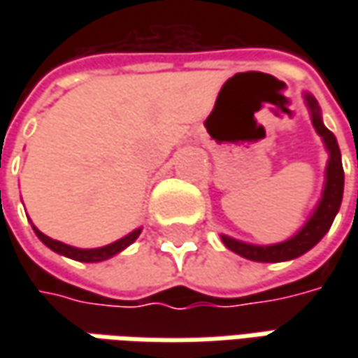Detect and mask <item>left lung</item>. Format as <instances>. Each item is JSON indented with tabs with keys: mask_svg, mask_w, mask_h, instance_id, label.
<instances>
[{
	"mask_svg": "<svg viewBox=\"0 0 358 358\" xmlns=\"http://www.w3.org/2000/svg\"><path fill=\"white\" fill-rule=\"evenodd\" d=\"M305 99H307V105H309L310 121H313L317 133L323 137L324 145L329 149V165H327V183H324L323 199L319 203V207L315 209L313 217L307 221V225L301 229L295 237H291L285 243H279V245L259 247V245L241 243V241H235L223 235L221 239L229 249L233 253L245 257V259L259 261V263H279V261H289V259L301 257L323 239L324 233L333 225L335 215H337L338 207H341L343 187H345V171H343V161H341L337 137L323 125L321 109H319L317 99L313 95H305Z\"/></svg>",
	"mask_w": 358,
	"mask_h": 358,
	"instance_id": "1",
	"label": "left lung"
}]
</instances>
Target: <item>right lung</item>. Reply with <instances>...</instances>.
<instances>
[{
    "label": "right lung",
    "mask_w": 358,
    "mask_h": 358,
    "mask_svg": "<svg viewBox=\"0 0 358 358\" xmlns=\"http://www.w3.org/2000/svg\"><path fill=\"white\" fill-rule=\"evenodd\" d=\"M34 231H35V235L43 241L51 251H55V253H59V255H65V257L76 259V261H81V263H97V261H105V259H109V257L117 255L119 251H123L125 247H129L131 243L137 239V237H139V233H141V229H135V231L129 233L127 237L115 241V243H111V245L99 247V249H77V247H69V245H65V243H59V241L51 239V237H48V235H43L39 229L34 227Z\"/></svg>",
    "instance_id": "obj_1"
}]
</instances>
